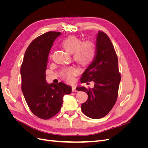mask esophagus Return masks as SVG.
I'll use <instances>...</instances> for the list:
<instances>
[{"label": "esophagus", "mask_w": 148, "mask_h": 148, "mask_svg": "<svg viewBox=\"0 0 148 148\" xmlns=\"http://www.w3.org/2000/svg\"><path fill=\"white\" fill-rule=\"evenodd\" d=\"M72 91L73 92H77L78 91L77 90V89H76V88L75 86H72Z\"/></svg>", "instance_id": "esophagus-1"}]
</instances>
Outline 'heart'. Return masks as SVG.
I'll use <instances>...</instances> for the list:
<instances>
[{
	"instance_id": "1",
	"label": "heart",
	"mask_w": 148,
	"mask_h": 148,
	"mask_svg": "<svg viewBox=\"0 0 148 148\" xmlns=\"http://www.w3.org/2000/svg\"><path fill=\"white\" fill-rule=\"evenodd\" d=\"M62 46L70 53H73V59L79 65L86 66L93 60L96 55L95 44L91 40L83 41L76 36H70L62 42ZM78 74V70L74 66L64 69L62 77L67 82H71Z\"/></svg>"
}]
</instances>
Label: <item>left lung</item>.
I'll return each mask as SVG.
<instances>
[{"instance_id": "8db88e82", "label": "left lung", "mask_w": 148, "mask_h": 148, "mask_svg": "<svg viewBox=\"0 0 148 148\" xmlns=\"http://www.w3.org/2000/svg\"><path fill=\"white\" fill-rule=\"evenodd\" d=\"M96 55L85 70L81 82L93 81V88H77L86 92L88 99L82 105V110L88 117L99 119L105 117L113 108L118 97L121 75L118 58L110 39L105 33L99 31L96 43Z\"/></svg>"}]
</instances>
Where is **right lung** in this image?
Returning <instances> with one entry per match:
<instances>
[{
	"label": "right lung",
	"mask_w": 148,
	"mask_h": 148,
	"mask_svg": "<svg viewBox=\"0 0 148 148\" xmlns=\"http://www.w3.org/2000/svg\"><path fill=\"white\" fill-rule=\"evenodd\" d=\"M60 32L49 31L30 43L21 65V90L33 114L44 120L56 115L60 110L65 95L71 88L63 83L47 84L46 71L48 57L54 40Z\"/></svg>",
	"instance_id": "1"
}]
</instances>
